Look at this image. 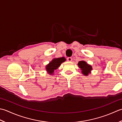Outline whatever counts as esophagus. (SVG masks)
I'll return each instance as SVG.
<instances>
[{
    "instance_id": "obj_1",
    "label": "esophagus",
    "mask_w": 122,
    "mask_h": 122,
    "mask_svg": "<svg viewBox=\"0 0 122 122\" xmlns=\"http://www.w3.org/2000/svg\"><path fill=\"white\" fill-rule=\"evenodd\" d=\"M67 60L68 61H72V58L71 57H68L67 58Z\"/></svg>"
}]
</instances>
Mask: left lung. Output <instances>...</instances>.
Listing matches in <instances>:
<instances>
[{"label":"left lung","instance_id":"left-lung-1","mask_svg":"<svg viewBox=\"0 0 122 122\" xmlns=\"http://www.w3.org/2000/svg\"><path fill=\"white\" fill-rule=\"evenodd\" d=\"M78 66L81 68V73L85 76H87L89 74H91V71L92 70V66L85 61H79L78 63Z\"/></svg>","mask_w":122,"mask_h":122}]
</instances>
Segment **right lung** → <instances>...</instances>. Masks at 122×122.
Wrapping results in <instances>:
<instances>
[{
	"label": "right lung",
	"mask_w": 122,
	"mask_h": 122,
	"mask_svg": "<svg viewBox=\"0 0 122 122\" xmlns=\"http://www.w3.org/2000/svg\"><path fill=\"white\" fill-rule=\"evenodd\" d=\"M66 61V59L64 57L60 58H54L50 63L46 66V69L49 74L53 75L54 71L57 69L62 63Z\"/></svg>",
	"instance_id": "add662e5"
}]
</instances>
